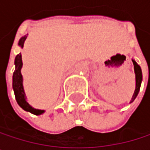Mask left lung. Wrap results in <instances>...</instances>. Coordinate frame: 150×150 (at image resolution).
I'll return each mask as SVG.
<instances>
[{
  "label": "left lung",
  "instance_id": "obj_1",
  "mask_svg": "<svg viewBox=\"0 0 150 150\" xmlns=\"http://www.w3.org/2000/svg\"><path fill=\"white\" fill-rule=\"evenodd\" d=\"M133 62V64H134V69H135V90L134 95H133V97L130 101V103L134 102L137 95H138V92L140 90V87H141V82H142V69L140 68V66L135 62L134 60H132Z\"/></svg>",
  "mask_w": 150,
  "mask_h": 150
}]
</instances>
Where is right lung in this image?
<instances>
[{
    "mask_svg": "<svg viewBox=\"0 0 150 150\" xmlns=\"http://www.w3.org/2000/svg\"><path fill=\"white\" fill-rule=\"evenodd\" d=\"M27 39V35L23 36L20 42H19V45L21 47L24 45V42ZM15 69L13 75V88H14V92H15V99L17 103L21 108H22L24 110L26 111H29L30 113L34 114V115H41L44 112V110H40V109H35L34 108H32L30 105L28 104L26 101V96H25V93H24V89H23V86H22V75L21 74V69L22 67V61H21V53L19 54L16 55L15 60Z\"/></svg>",
    "mask_w": 150,
    "mask_h": 150,
    "instance_id": "right-lung-1",
    "label": "right lung"
}]
</instances>
